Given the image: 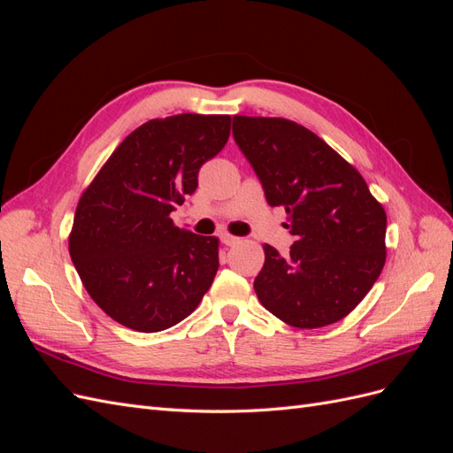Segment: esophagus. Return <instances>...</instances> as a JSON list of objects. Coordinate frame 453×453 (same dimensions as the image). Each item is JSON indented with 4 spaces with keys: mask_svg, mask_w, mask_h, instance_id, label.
I'll use <instances>...</instances> for the list:
<instances>
[{
    "mask_svg": "<svg viewBox=\"0 0 453 453\" xmlns=\"http://www.w3.org/2000/svg\"><path fill=\"white\" fill-rule=\"evenodd\" d=\"M221 242L225 243V245H236L238 242H240V238H236V236H232V234H221Z\"/></svg>",
    "mask_w": 453,
    "mask_h": 453,
    "instance_id": "obj_1",
    "label": "esophagus"
}]
</instances>
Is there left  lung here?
I'll return each instance as SVG.
<instances>
[{
  "mask_svg": "<svg viewBox=\"0 0 453 453\" xmlns=\"http://www.w3.org/2000/svg\"><path fill=\"white\" fill-rule=\"evenodd\" d=\"M232 134L295 236L287 255L263 245L265 266L253 283L260 304L296 328L344 319L386 265L383 205L363 175L303 125L234 115Z\"/></svg>",
  "mask_w": 453,
  "mask_h": 453,
  "instance_id": "1",
  "label": "left lung"
}]
</instances>
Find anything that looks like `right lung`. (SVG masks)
Listing matches in <instances>:
<instances>
[{
    "instance_id": "add662e5",
    "label": "right lung",
    "mask_w": 453,
    "mask_h": 453,
    "mask_svg": "<svg viewBox=\"0 0 453 453\" xmlns=\"http://www.w3.org/2000/svg\"><path fill=\"white\" fill-rule=\"evenodd\" d=\"M230 115L181 113L128 134L79 198L70 257L109 318L158 333L193 313L219 268V238L177 228L170 213L225 147Z\"/></svg>"
}]
</instances>
